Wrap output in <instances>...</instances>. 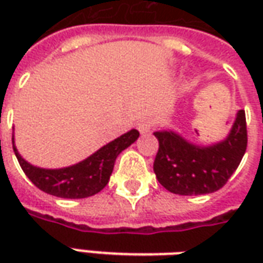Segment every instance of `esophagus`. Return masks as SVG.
I'll return each mask as SVG.
<instances>
[{
	"mask_svg": "<svg viewBox=\"0 0 263 263\" xmlns=\"http://www.w3.org/2000/svg\"><path fill=\"white\" fill-rule=\"evenodd\" d=\"M137 128L141 134H148V132H151V129H152V121L143 118V120H141L138 122Z\"/></svg>",
	"mask_w": 263,
	"mask_h": 263,
	"instance_id": "obj_1",
	"label": "esophagus"
}]
</instances>
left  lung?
Returning <instances> with one entry per match:
<instances>
[{"instance_id":"obj_1","label":"left lung","mask_w":263,"mask_h":263,"mask_svg":"<svg viewBox=\"0 0 263 263\" xmlns=\"http://www.w3.org/2000/svg\"><path fill=\"white\" fill-rule=\"evenodd\" d=\"M159 149L154 172L159 183L171 193L200 196L220 190L247 151L245 111L239 109L226 139L213 145H196L172 129L154 132Z\"/></svg>"}]
</instances>
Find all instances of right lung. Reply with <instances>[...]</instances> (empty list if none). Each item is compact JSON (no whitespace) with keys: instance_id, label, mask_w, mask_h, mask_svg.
Wrapping results in <instances>:
<instances>
[{"instance_id":"add662e5","label":"right lung","mask_w":263,"mask_h":263,"mask_svg":"<svg viewBox=\"0 0 263 263\" xmlns=\"http://www.w3.org/2000/svg\"><path fill=\"white\" fill-rule=\"evenodd\" d=\"M139 137L131 129L111 141L87 159L62 169H43L26 162L18 152L12 137V148L22 171L42 192L62 198H86L101 192L109 180L117 156Z\"/></svg>"}]
</instances>
